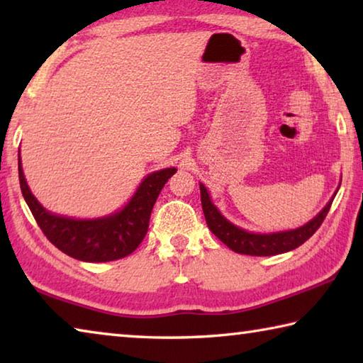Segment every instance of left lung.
<instances>
[{
    "label": "left lung",
    "instance_id": "left-lung-1",
    "mask_svg": "<svg viewBox=\"0 0 363 363\" xmlns=\"http://www.w3.org/2000/svg\"><path fill=\"white\" fill-rule=\"evenodd\" d=\"M201 194V208H203L206 224L210 230L216 235L220 242L227 245L232 251L240 255L250 256H274L280 253H286L303 245L306 240L314 235V232L322 225L323 219L327 218L330 206L333 203V196L327 203V206L309 220V223L298 227L293 230L275 232V233H253L240 229V227L229 223L223 214L219 213L216 206L213 205L206 187L200 184Z\"/></svg>",
    "mask_w": 363,
    "mask_h": 363
}]
</instances>
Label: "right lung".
<instances>
[{
    "instance_id": "1",
    "label": "right lung",
    "mask_w": 363,
    "mask_h": 363,
    "mask_svg": "<svg viewBox=\"0 0 363 363\" xmlns=\"http://www.w3.org/2000/svg\"><path fill=\"white\" fill-rule=\"evenodd\" d=\"M176 168H164L145 177L123 210L106 218L72 219L46 211L30 192L21 163L19 181L23 199L40 229L62 253L86 262H107L131 255L149 230L152 208Z\"/></svg>"
}]
</instances>
